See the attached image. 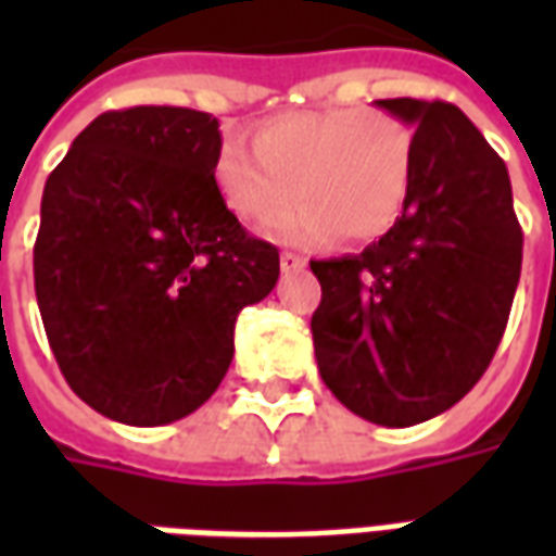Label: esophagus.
I'll return each instance as SVG.
<instances>
[{"instance_id": "obj_1", "label": "esophagus", "mask_w": 556, "mask_h": 556, "mask_svg": "<svg viewBox=\"0 0 556 556\" xmlns=\"http://www.w3.org/2000/svg\"><path fill=\"white\" fill-rule=\"evenodd\" d=\"M279 267L286 270V274H298L306 267V258L303 255H294V253H282L279 255Z\"/></svg>"}]
</instances>
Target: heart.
<instances>
[{"label": "heart", "instance_id": "heart-1", "mask_svg": "<svg viewBox=\"0 0 556 556\" xmlns=\"http://www.w3.org/2000/svg\"><path fill=\"white\" fill-rule=\"evenodd\" d=\"M414 134L387 110L330 106L267 118L255 146L231 137L217 157V184L229 207L253 226L282 223V238L303 247L372 241L408 202Z\"/></svg>", "mask_w": 556, "mask_h": 556}]
</instances>
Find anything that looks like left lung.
I'll return each mask as SVG.
<instances>
[{
    "label": "left lung",
    "mask_w": 556,
    "mask_h": 556,
    "mask_svg": "<svg viewBox=\"0 0 556 556\" xmlns=\"http://www.w3.org/2000/svg\"><path fill=\"white\" fill-rule=\"evenodd\" d=\"M414 130L402 217L361 255L309 262L313 345L327 390L375 426L450 410L489 369L521 277L506 163L458 106L375 101Z\"/></svg>",
    "instance_id": "1"
}]
</instances>
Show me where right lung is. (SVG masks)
Instances as JSON below:
<instances>
[{
	"label": "right lung",
	"mask_w": 556,
	"mask_h": 556,
	"mask_svg": "<svg viewBox=\"0 0 556 556\" xmlns=\"http://www.w3.org/2000/svg\"><path fill=\"white\" fill-rule=\"evenodd\" d=\"M219 122L184 106L103 113L43 184L35 294L55 363L89 408L166 426L214 396L235 321L279 279L219 193Z\"/></svg>",
	"instance_id": "add662e5"
}]
</instances>
